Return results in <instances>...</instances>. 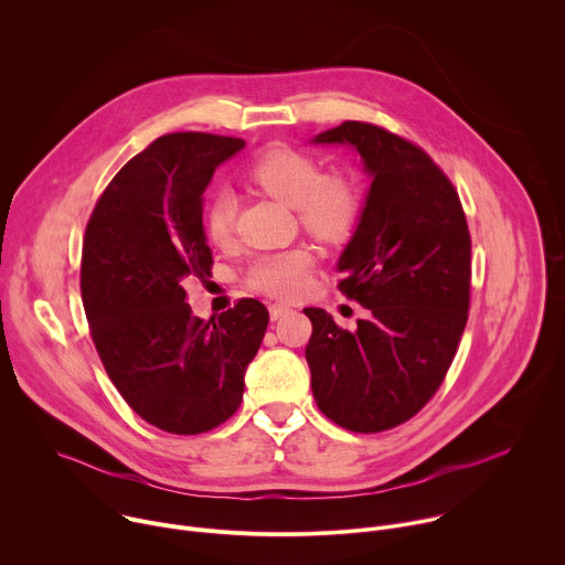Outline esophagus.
<instances>
[{"label":"esophagus","instance_id":"1","mask_svg":"<svg viewBox=\"0 0 565 565\" xmlns=\"http://www.w3.org/2000/svg\"><path fill=\"white\" fill-rule=\"evenodd\" d=\"M270 319L273 321H277V319H281L284 315H288L292 308H288V306H284V303H270Z\"/></svg>","mask_w":565,"mask_h":565}]
</instances>
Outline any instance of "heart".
I'll list each match as a JSON object with an SVG mask.
<instances>
[{
  "label": "heart",
  "instance_id": "1",
  "mask_svg": "<svg viewBox=\"0 0 565 565\" xmlns=\"http://www.w3.org/2000/svg\"><path fill=\"white\" fill-rule=\"evenodd\" d=\"M248 181L273 199L297 207L301 227L327 244L347 241L362 212V194L355 181L340 172H324L321 160L303 149L273 145L248 168ZM236 225V199L227 190L212 194L203 227L214 246L230 244ZM312 268V255L295 248L266 255L248 273V286L257 292L290 299L299 295Z\"/></svg>",
  "mask_w": 565,
  "mask_h": 565
}]
</instances>
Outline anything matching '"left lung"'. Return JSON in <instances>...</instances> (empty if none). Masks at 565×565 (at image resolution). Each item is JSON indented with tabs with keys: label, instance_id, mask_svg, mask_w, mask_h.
I'll list each match as a JSON object with an SVG mask.
<instances>
[{
	"label": "left lung",
	"instance_id": "left-lung-1",
	"mask_svg": "<svg viewBox=\"0 0 565 565\" xmlns=\"http://www.w3.org/2000/svg\"><path fill=\"white\" fill-rule=\"evenodd\" d=\"M315 142L353 145L373 177L338 288L369 315L347 331L324 308L306 347L319 412L377 434L414 418L440 388L467 324L471 238L447 174L416 142L347 120Z\"/></svg>",
	"mask_w": 565,
	"mask_h": 565
}]
</instances>
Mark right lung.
<instances>
[{
    "label": "right lung",
    "instance_id": "right-lung-1",
    "mask_svg": "<svg viewBox=\"0 0 565 565\" xmlns=\"http://www.w3.org/2000/svg\"><path fill=\"white\" fill-rule=\"evenodd\" d=\"M244 145L203 131L160 136L111 179L87 223L79 290L92 340L127 405L168 434H205L234 416L270 319L246 297L203 321L183 288L212 277L203 192Z\"/></svg>",
    "mask_w": 565,
    "mask_h": 565
}]
</instances>
